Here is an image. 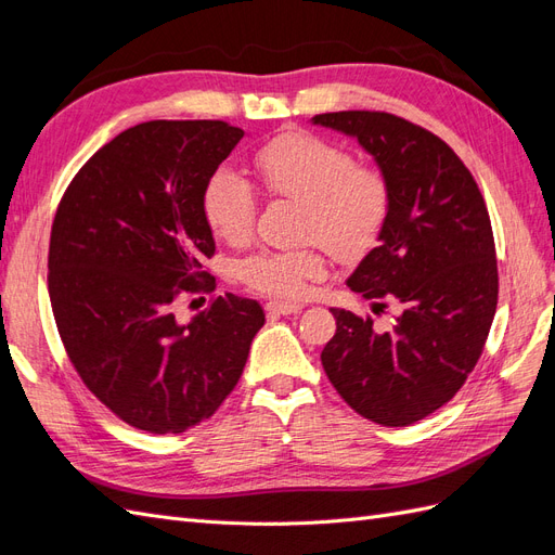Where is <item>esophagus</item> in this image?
<instances>
[{
	"label": "esophagus",
	"mask_w": 555,
	"mask_h": 555,
	"mask_svg": "<svg viewBox=\"0 0 555 555\" xmlns=\"http://www.w3.org/2000/svg\"><path fill=\"white\" fill-rule=\"evenodd\" d=\"M300 310H304L300 304H282V300H271V304H266L268 314H298Z\"/></svg>",
	"instance_id": "34e87169"
}]
</instances>
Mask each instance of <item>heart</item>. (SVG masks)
<instances>
[{"label":"heart","instance_id":"1","mask_svg":"<svg viewBox=\"0 0 555 555\" xmlns=\"http://www.w3.org/2000/svg\"><path fill=\"white\" fill-rule=\"evenodd\" d=\"M255 171L266 194L304 204V238L319 241L340 261L363 257L389 217L386 178L312 133L287 131L266 143L255 155ZM204 215L217 238L241 245L255 229L257 194L238 171L220 169L204 190ZM238 273L259 294L298 298L308 282L324 275V257L317 247L261 249Z\"/></svg>","mask_w":555,"mask_h":555}]
</instances>
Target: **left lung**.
I'll list each match as a JSON object with an SVG mask.
<instances>
[{
  "label": "left lung",
  "instance_id": "obj_1",
  "mask_svg": "<svg viewBox=\"0 0 555 555\" xmlns=\"http://www.w3.org/2000/svg\"><path fill=\"white\" fill-rule=\"evenodd\" d=\"M357 139L389 182L379 245L347 287L384 312L333 308L335 335L322 365L347 405L382 426H410L449 402L475 371L498 306L491 217L459 155L428 129L391 113L340 111L312 117Z\"/></svg>",
  "mask_w": 555,
  "mask_h": 555
}]
</instances>
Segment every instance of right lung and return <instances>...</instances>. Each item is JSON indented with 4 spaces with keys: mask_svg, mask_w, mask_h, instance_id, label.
Returning <instances> with one entry per match:
<instances>
[{
    "mask_svg": "<svg viewBox=\"0 0 555 555\" xmlns=\"http://www.w3.org/2000/svg\"><path fill=\"white\" fill-rule=\"evenodd\" d=\"M245 131L222 120L131 127L86 162L50 231L48 294L82 384L129 426L194 428L238 384L266 317L217 296L190 322L176 300L215 287L204 190Z\"/></svg>",
    "mask_w": 555,
    "mask_h": 555,
    "instance_id": "1",
    "label": "right lung"
}]
</instances>
